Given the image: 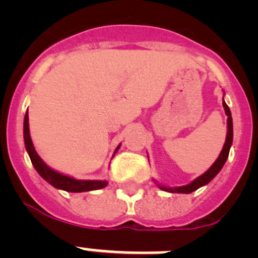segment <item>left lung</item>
<instances>
[{"label": "left lung", "instance_id": "obj_1", "mask_svg": "<svg viewBox=\"0 0 258 258\" xmlns=\"http://www.w3.org/2000/svg\"><path fill=\"white\" fill-rule=\"evenodd\" d=\"M223 104V108H225V112L227 115V136H226V142L223 145V149L221 151L220 156L216 161H214L213 165L207 170L204 174H202L200 177H198L197 179H194L191 183L186 184V186H181V187H165V186H160L159 184V187L164 191H168V192H178V194H190L192 191L198 190L199 187L204 186V184L209 183L212 179L218 174V172L221 170V168L223 166V164L226 163L227 157H229V151H230V147H231V143H232V117H231V112H230V108L225 101H222Z\"/></svg>", "mask_w": 258, "mask_h": 258}]
</instances>
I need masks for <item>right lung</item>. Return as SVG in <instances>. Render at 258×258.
I'll return each instance as SVG.
<instances>
[{"label":"right lung","instance_id":"obj_1","mask_svg":"<svg viewBox=\"0 0 258 258\" xmlns=\"http://www.w3.org/2000/svg\"><path fill=\"white\" fill-rule=\"evenodd\" d=\"M24 143H26V149L28 151L29 157H31V161L33 164V166H35V169L37 170L38 174L45 181L49 182L55 188H60V190L68 191V192H83V191L99 190V188H103L107 186V181H80V179L71 178L68 175L60 174V173L52 170L51 168H49L44 161L41 160V157L38 156L35 147H33L31 136H29L28 111H27L26 116H24ZM118 147L116 149V151L118 150Z\"/></svg>","mask_w":258,"mask_h":258}]
</instances>
